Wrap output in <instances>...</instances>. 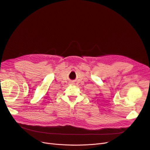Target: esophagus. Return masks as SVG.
<instances>
[{
	"mask_svg": "<svg viewBox=\"0 0 150 150\" xmlns=\"http://www.w3.org/2000/svg\"><path fill=\"white\" fill-rule=\"evenodd\" d=\"M74 83H70V84H73Z\"/></svg>",
	"mask_w": 150,
	"mask_h": 150,
	"instance_id": "esophagus-1",
	"label": "esophagus"
}]
</instances>
